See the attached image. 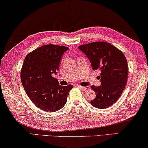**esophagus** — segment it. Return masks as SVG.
Masks as SVG:
<instances>
[{"label":"esophagus","instance_id":"1","mask_svg":"<svg viewBox=\"0 0 148 148\" xmlns=\"http://www.w3.org/2000/svg\"><path fill=\"white\" fill-rule=\"evenodd\" d=\"M78 86L79 88H81V90H88L89 89V86H86V87H84V86H79V85H78Z\"/></svg>","mask_w":148,"mask_h":148}]
</instances>
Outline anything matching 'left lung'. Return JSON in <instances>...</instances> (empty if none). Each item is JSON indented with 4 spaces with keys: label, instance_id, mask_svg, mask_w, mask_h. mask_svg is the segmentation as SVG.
<instances>
[{
    "label": "left lung",
    "instance_id": "obj_1",
    "mask_svg": "<svg viewBox=\"0 0 148 148\" xmlns=\"http://www.w3.org/2000/svg\"><path fill=\"white\" fill-rule=\"evenodd\" d=\"M79 49L86 55L92 69L101 71V86H92L96 97L90 103L97 108H106L117 101L126 86L127 62L120 50L111 44L96 41L82 45Z\"/></svg>",
    "mask_w": 148,
    "mask_h": 148
}]
</instances>
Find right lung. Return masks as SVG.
<instances>
[{
    "label": "right lung",
    "mask_w": 148,
    "mask_h": 148,
    "mask_svg": "<svg viewBox=\"0 0 148 148\" xmlns=\"http://www.w3.org/2000/svg\"><path fill=\"white\" fill-rule=\"evenodd\" d=\"M64 46L53 44L40 47L26 56L21 80L28 97L36 107L46 112H56L64 107L73 85L63 86L53 77L57 74Z\"/></svg>",
    "instance_id": "add662e5"
}]
</instances>
